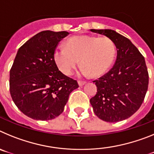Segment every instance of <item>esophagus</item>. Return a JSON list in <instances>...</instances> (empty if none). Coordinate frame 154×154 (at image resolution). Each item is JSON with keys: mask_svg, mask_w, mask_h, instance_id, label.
<instances>
[{"mask_svg": "<svg viewBox=\"0 0 154 154\" xmlns=\"http://www.w3.org/2000/svg\"><path fill=\"white\" fill-rule=\"evenodd\" d=\"M78 84L79 86H82L85 84V82H82V81H78Z\"/></svg>", "mask_w": 154, "mask_h": 154, "instance_id": "34e87169", "label": "esophagus"}]
</instances>
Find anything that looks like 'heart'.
<instances>
[{
    "label": "heart",
    "mask_w": 154,
    "mask_h": 154,
    "mask_svg": "<svg viewBox=\"0 0 154 154\" xmlns=\"http://www.w3.org/2000/svg\"><path fill=\"white\" fill-rule=\"evenodd\" d=\"M116 48L109 38L82 35L72 37L65 42V48L58 46L54 51V61L65 75H70L79 62L81 73L93 77L104 74L112 65Z\"/></svg>",
    "instance_id": "obj_1"
}]
</instances>
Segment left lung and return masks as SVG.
I'll use <instances>...</instances> for the list:
<instances>
[{
  "mask_svg": "<svg viewBox=\"0 0 154 154\" xmlns=\"http://www.w3.org/2000/svg\"><path fill=\"white\" fill-rule=\"evenodd\" d=\"M90 31L111 39L117 51L113 67L93 81L97 92L90 99V103L102 120L109 123L124 120L140 109L146 96L149 74L144 57L127 38L113 30Z\"/></svg>",
  "mask_w": 154,
  "mask_h": 154,
  "instance_id": "1",
  "label": "left lung"
}]
</instances>
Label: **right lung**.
<instances>
[{
	"instance_id": "obj_1",
	"label": "right lung",
	"mask_w": 154,
	"mask_h": 154,
	"mask_svg": "<svg viewBox=\"0 0 154 154\" xmlns=\"http://www.w3.org/2000/svg\"><path fill=\"white\" fill-rule=\"evenodd\" d=\"M67 31H43L17 51L10 70V93L14 104L31 119L50 120L63 112L76 80L62 74L53 55Z\"/></svg>"
}]
</instances>
